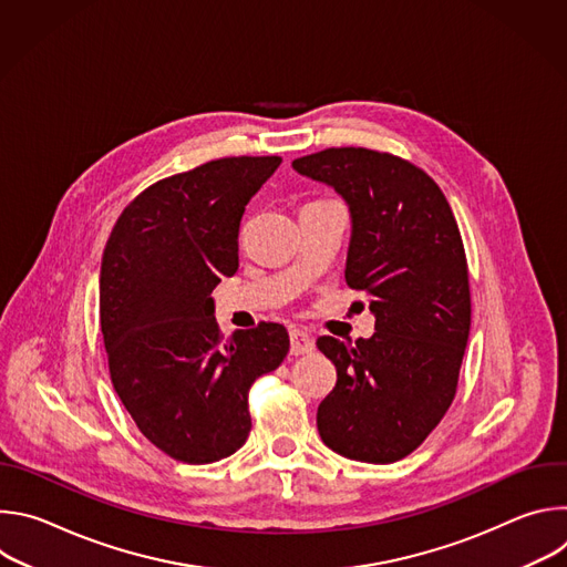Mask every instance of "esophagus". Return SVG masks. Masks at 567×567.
<instances>
[{
    "label": "esophagus",
    "instance_id": "1",
    "mask_svg": "<svg viewBox=\"0 0 567 567\" xmlns=\"http://www.w3.org/2000/svg\"><path fill=\"white\" fill-rule=\"evenodd\" d=\"M289 341H291V354L298 357V354H309L313 350V339L302 332V330H291L289 332Z\"/></svg>",
    "mask_w": 567,
    "mask_h": 567
}]
</instances>
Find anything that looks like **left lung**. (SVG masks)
Returning a JSON list of instances; mask_svg holds the SVG:
<instances>
[{"mask_svg":"<svg viewBox=\"0 0 567 567\" xmlns=\"http://www.w3.org/2000/svg\"><path fill=\"white\" fill-rule=\"evenodd\" d=\"M293 171L350 206L346 282L370 296L372 339L320 337L337 385L320 401V440L343 457L390 464L413 453L455 396L471 328L462 235L440 186L411 161L328 147Z\"/></svg>","mask_w":567,"mask_h":567,"instance_id":"left-lung-1","label":"left lung"}]
</instances>
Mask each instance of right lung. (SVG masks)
<instances>
[{
	"label": "right lung",
	"mask_w": 567,
	"mask_h": 567,
	"mask_svg": "<svg viewBox=\"0 0 567 567\" xmlns=\"http://www.w3.org/2000/svg\"><path fill=\"white\" fill-rule=\"evenodd\" d=\"M280 156H226L145 188L116 219L101 265L110 377L138 431L166 455L210 464L251 431L249 390L289 352L278 322L224 341L213 289L237 271L249 199Z\"/></svg>",
	"instance_id": "add662e5"
}]
</instances>
